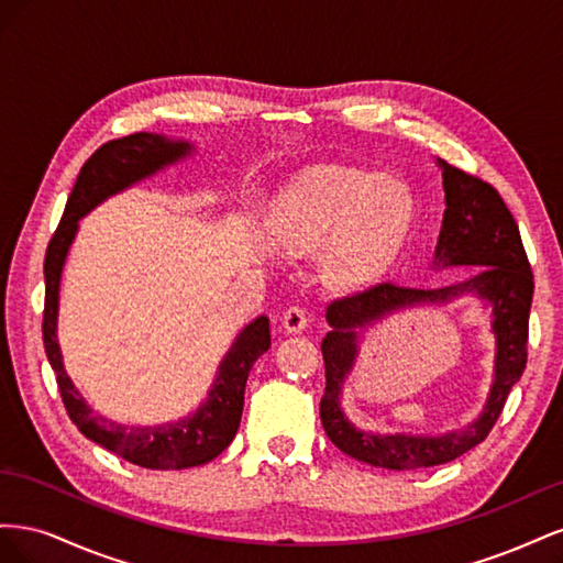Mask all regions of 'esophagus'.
Listing matches in <instances>:
<instances>
[{"mask_svg": "<svg viewBox=\"0 0 563 563\" xmlns=\"http://www.w3.org/2000/svg\"><path fill=\"white\" fill-rule=\"evenodd\" d=\"M282 327L288 333H300L305 327H308V312L302 308H288L282 317Z\"/></svg>", "mask_w": 563, "mask_h": 563, "instance_id": "esophagus-1", "label": "esophagus"}]
</instances>
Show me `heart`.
Instances as JSON below:
<instances>
[{
  "label": "heart",
  "mask_w": 563,
  "mask_h": 563,
  "mask_svg": "<svg viewBox=\"0 0 563 563\" xmlns=\"http://www.w3.org/2000/svg\"><path fill=\"white\" fill-rule=\"evenodd\" d=\"M413 201L397 180L356 172H321L305 178L286 203L282 240L329 246L323 269L333 284L354 286L376 277L401 244Z\"/></svg>",
  "instance_id": "obj_1"
}]
</instances>
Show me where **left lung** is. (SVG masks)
Instances as JSON below:
<instances>
[{
    "mask_svg": "<svg viewBox=\"0 0 563 563\" xmlns=\"http://www.w3.org/2000/svg\"><path fill=\"white\" fill-rule=\"evenodd\" d=\"M444 176L446 211L432 267L463 265L472 275L434 288L373 284L364 291L335 298L327 308L331 329L321 340L327 389L319 404L323 432L333 444L362 463L383 470H422L451 463L488 437L498 422L528 360V314L533 302V272L521 244L515 216L496 187L463 168L439 162ZM472 292L487 300L497 333V378L485 413L467 429L444 438L373 435L356 431L339 408V387L355 355L356 325L408 303L445 301Z\"/></svg>",
    "mask_w": 563,
    "mask_h": 563,
    "instance_id": "left-lung-1",
    "label": "left lung"
}]
</instances>
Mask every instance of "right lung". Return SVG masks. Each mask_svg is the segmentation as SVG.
I'll return each mask as SVG.
<instances>
[{
	"label": "right lung",
	"mask_w": 563,
	"mask_h": 563,
	"mask_svg": "<svg viewBox=\"0 0 563 563\" xmlns=\"http://www.w3.org/2000/svg\"><path fill=\"white\" fill-rule=\"evenodd\" d=\"M190 150V143L166 141L157 133H131L100 145L81 166L44 258L46 294L42 335L48 364L56 373L65 411L84 437L147 470H185L207 465L232 444L236 430H240L249 371L255 360L269 350V319L258 317L236 335L228 356L220 362L209 399L197 408V413L178 422L157 424V428H124V424L96 416L67 378L56 340L58 286L79 218L87 216L110 195L185 157Z\"/></svg>",
	"instance_id": "right-lung-1"
}]
</instances>
